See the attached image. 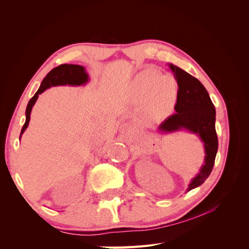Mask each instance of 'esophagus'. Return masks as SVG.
<instances>
[{
    "label": "esophagus",
    "instance_id": "1",
    "mask_svg": "<svg viewBox=\"0 0 249 249\" xmlns=\"http://www.w3.org/2000/svg\"><path fill=\"white\" fill-rule=\"evenodd\" d=\"M123 129H124V130H126V129H127V126H126V125H124V126H123Z\"/></svg>",
    "mask_w": 249,
    "mask_h": 249
}]
</instances>
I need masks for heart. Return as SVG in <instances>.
<instances>
[{
    "mask_svg": "<svg viewBox=\"0 0 249 249\" xmlns=\"http://www.w3.org/2000/svg\"><path fill=\"white\" fill-rule=\"evenodd\" d=\"M131 96L136 104H147L149 112L155 116H164L176 106L178 85L172 77H163L155 70H146L135 78Z\"/></svg>",
    "mask_w": 249,
    "mask_h": 249,
    "instance_id": "1",
    "label": "heart"
}]
</instances>
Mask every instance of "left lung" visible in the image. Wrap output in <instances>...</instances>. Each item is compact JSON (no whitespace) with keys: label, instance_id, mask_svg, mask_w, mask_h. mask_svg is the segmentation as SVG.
Instances as JSON below:
<instances>
[{"label":"left lung","instance_id":"8db88e82","mask_svg":"<svg viewBox=\"0 0 249 249\" xmlns=\"http://www.w3.org/2000/svg\"><path fill=\"white\" fill-rule=\"evenodd\" d=\"M173 77L178 85V97L175 106L177 113L163 122L159 130L173 132L187 129L197 134L206 150L205 164L188 187V191L200 186L213 169L218 149L215 129V107L201 83L190 73L170 64Z\"/></svg>","mask_w":249,"mask_h":249}]
</instances>
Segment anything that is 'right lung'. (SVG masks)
Instances as JSON below:
<instances>
[{
    "label": "right lung",
    "instance_id": "1",
    "mask_svg": "<svg viewBox=\"0 0 249 249\" xmlns=\"http://www.w3.org/2000/svg\"><path fill=\"white\" fill-rule=\"evenodd\" d=\"M88 81V74L86 73L84 67L74 64H61L55 69H53L41 82V85L37 92L34 94L31 100L29 101L26 109V122L22 126L20 135L25 132L30 122V114H31L32 107L37 100V97L44 90L51 86L58 85H82Z\"/></svg>",
    "mask_w": 249,
    "mask_h": 249
}]
</instances>
